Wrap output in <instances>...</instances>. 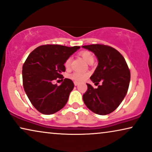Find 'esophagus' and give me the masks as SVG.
<instances>
[{
	"mask_svg": "<svg viewBox=\"0 0 152 152\" xmlns=\"http://www.w3.org/2000/svg\"><path fill=\"white\" fill-rule=\"evenodd\" d=\"M74 84H75V86H77V85L79 84V83L77 82H74Z\"/></svg>",
	"mask_w": 152,
	"mask_h": 152,
	"instance_id": "1",
	"label": "esophagus"
}]
</instances>
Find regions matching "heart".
Listing matches in <instances>:
<instances>
[{
  "mask_svg": "<svg viewBox=\"0 0 152 152\" xmlns=\"http://www.w3.org/2000/svg\"><path fill=\"white\" fill-rule=\"evenodd\" d=\"M82 59L84 60L86 63L90 64L91 62H93L94 61V56H93V53L88 50H82L79 53ZM72 59L71 57H68L66 59L65 62H64V66H65L66 68H70V66H71ZM88 76V72H74L72 74L70 75V78L72 79V80L75 81L77 82H81L84 81L87 77Z\"/></svg>",
  "mask_w": 152,
  "mask_h": 152,
  "instance_id": "obj_1",
  "label": "heart"
}]
</instances>
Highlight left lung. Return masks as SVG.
Here are the masks:
<instances>
[{
    "instance_id": "8db88e82",
    "label": "left lung",
    "mask_w": 152,
    "mask_h": 152,
    "mask_svg": "<svg viewBox=\"0 0 152 152\" xmlns=\"http://www.w3.org/2000/svg\"><path fill=\"white\" fill-rule=\"evenodd\" d=\"M92 51L98 59V66L91 80L95 84H102L94 88L86 84L88 89L83 100L91 111L98 115H107L117 109L127 93L130 70L121 54L113 48L103 44L83 45Z\"/></svg>"
}]
</instances>
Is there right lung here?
Instances as JSON below:
<instances>
[{
	"label": "right lung",
	"instance_id": "right-lung-1",
	"mask_svg": "<svg viewBox=\"0 0 152 152\" xmlns=\"http://www.w3.org/2000/svg\"><path fill=\"white\" fill-rule=\"evenodd\" d=\"M80 48L43 45L28 55L23 66V84L32 104L40 113L53 114L67 103L74 84L70 79L64 80L61 73L66 70V59ZM58 78L63 81L60 86L52 84Z\"/></svg>",
	"mask_w": 152,
	"mask_h": 152
}]
</instances>
